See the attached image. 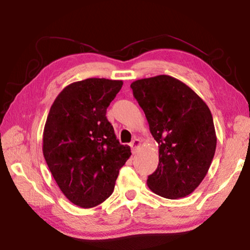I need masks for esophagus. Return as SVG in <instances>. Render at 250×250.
I'll list each match as a JSON object with an SVG mask.
<instances>
[{"label": "esophagus", "instance_id": "esophagus-1", "mask_svg": "<svg viewBox=\"0 0 250 250\" xmlns=\"http://www.w3.org/2000/svg\"><path fill=\"white\" fill-rule=\"evenodd\" d=\"M140 146H141V140H139V139H134V140L130 143L132 152H135V150H138V147H140Z\"/></svg>", "mask_w": 250, "mask_h": 250}]
</instances>
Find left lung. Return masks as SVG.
Masks as SVG:
<instances>
[{"mask_svg": "<svg viewBox=\"0 0 250 250\" xmlns=\"http://www.w3.org/2000/svg\"><path fill=\"white\" fill-rule=\"evenodd\" d=\"M131 88L159 145V166L147 186L170 200L189 195L204 180L216 150L209 108L188 84L167 75L138 79Z\"/></svg>", "mask_w": 250, "mask_h": 250, "instance_id": "obj_1", "label": "left lung"}]
</instances>
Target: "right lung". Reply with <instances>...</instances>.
I'll return each instance as SVG.
<instances>
[{"mask_svg":"<svg viewBox=\"0 0 250 250\" xmlns=\"http://www.w3.org/2000/svg\"><path fill=\"white\" fill-rule=\"evenodd\" d=\"M124 82L88 78L66 86L50 107L43 154L62 194L83 208L111 195L119 170L130 158L105 117Z\"/></svg>","mask_w":250,"mask_h":250,"instance_id":"add662e5","label":"right lung"}]
</instances>
